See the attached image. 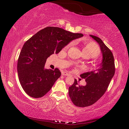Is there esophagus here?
Wrapping results in <instances>:
<instances>
[{
  "label": "esophagus",
  "instance_id": "1",
  "mask_svg": "<svg viewBox=\"0 0 129 129\" xmlns=\"http://www.w3.org/2000/svg\"><path fill=\"white\" fill-rule=\"evenodd\" d=\"M62 76H69V74L68 73V72H62Z\"/></svg>",
  "mask_w": 129,
  "mask_h": 129
}]
</instances>
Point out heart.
<instances>
[{"mask_svg": "<svg viewBox=\"0 0 129 129\" xmlns=\"http://www.w3.org/2000/svg\"><path fill=\"white\" fill-rule=\"evenodd\" d=\"M71 45V44H69L65 47V48L68 49ZM82 53L84 56L88 57L89 58L97 57L100 54V49L97 43L94 41H89L86 43L83 47Z\"/></svg>", "mask_w": 129, "mask_h": 129, "instance_id": "b5f03b06", "label": "heart"}]
</instances>
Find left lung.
Here are the masks:
<instances>
[{
	"label": "left lung",
	"instance_id": "8db88e82",
	"mask_svg": "<svg viewBox=\"0 0 129 129\" xmlns=\"http://www.w3.org/2000/svg\"><path fill=\"white\" fill-rule=\"evenodd\" d=\"M99 44L103 55L101 67L95 71L80 75L85 79L86 85L78 84L75 79L72 85L69 88V96L73 104L78 107H86L97 102L108 89L109 85L115 73L114 56L110 49L100 38L90 35Z\"/></svg>",
	"mask_w": 129,
	"mask_h": 129
}]
</instances>
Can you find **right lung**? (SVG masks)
Segmentation results:
<instances>
[{
    "mask_svg": "<svg viewBox=\"0 0 129 129\" xmlns=\"http://www.w3.org/2000/svg\"><path fill=\"white\" fill-rule=\"evenodd\" d=\"M59 27H47L39 30L24 43L17 62L19 81L30 97L40 98L51 90L61 73L45 69L47 58L57 54L70 41L83 36Z\"/></svg>",
    "mask_w": 129,
    "mask_h": 129,
    "instance_id": "1",
    "label": "right lung"
}]
</instances>
